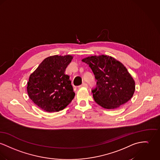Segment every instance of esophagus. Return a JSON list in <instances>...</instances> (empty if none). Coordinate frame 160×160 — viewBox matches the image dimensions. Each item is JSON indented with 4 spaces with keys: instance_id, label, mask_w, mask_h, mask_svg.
<instances>
[{
    "instance_id": "obj_1",
    "label": "esophagus",
    "mask_w": 160,
    "mask_h": 160,
    "mask_svg": "<svg viewBox=\"0 0 160 160\" xmlns=\"http://www.w3.org/2000/svg\"><path fill=\"white\" fill-rule=\"evenodd\" d=\"M82 87H85V88H87V87H88V85H87V84L85 83H83L82 85H80V86H78V88H82Z\"/></svg>"
}]
</instances>
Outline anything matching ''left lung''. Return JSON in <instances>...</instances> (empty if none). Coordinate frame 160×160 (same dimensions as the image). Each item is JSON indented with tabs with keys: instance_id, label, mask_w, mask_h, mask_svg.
<instances>
[{
	"instance_id": "8db88e82",
	"label": "left lung",
	"mask_w": 160,
	"mask_h": 160,
	"mask_svg": "<svg viewBox=\"0 0 160 160\" xmlns=\"http://www.w3.org/2000/svg\"><path fill=\"white\" fill-rule=\"evenodd\" d=\"M97 80L92 89L95 102L106 109H115L133 97L135 83L127 68L119 61L107 55L91 56L83 58Z\"/></svg>"
}]
</instances>
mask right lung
<instances>
[{"instance_id": "right-lung-1", "label": "right lung", "mask_w": 160, "mask_h": 160, "mask_svg": "<svg viewBox=\"0 0 160 160\" xmlns=\"http://www.w3.org/2000/svg\"><path fill=\"white\" fill-rule=\"evenodd\" d=\"M72 55H53L45 58L30 75L27 92L41 109L48 112L63 110L75 96L69 76L65 74Z\"/></svg>"}]
</instances>
